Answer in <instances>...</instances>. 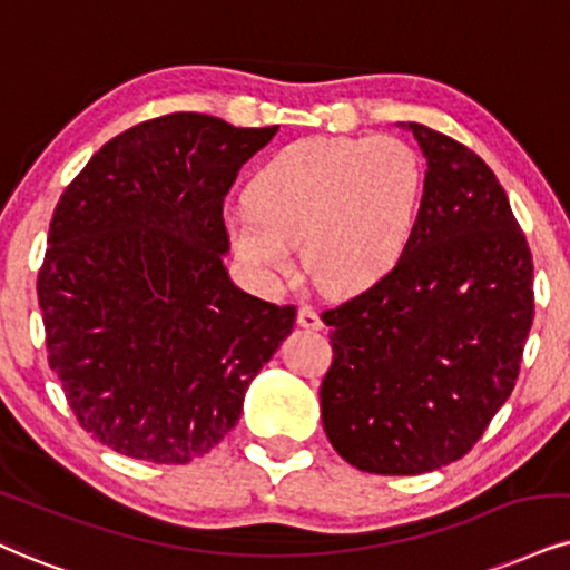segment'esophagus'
<instances>
[{
    "label": "esophagus",
    "instance_id": "obj_1",
    "mask_svg": "<svg viewBox=\"0 0 570 570\" xmlns=\"http://www.w3.org/2000/svg\"><path fill=\"white\" fill-rule=\"evenodd\" d=\"M298 325L306 327V330H320L322 327V320H320V312L314 306L308 304H301L298 306Z\"/></svg>",
    "mask_w": 570,
    "mask_h": 570
}]
</instances>
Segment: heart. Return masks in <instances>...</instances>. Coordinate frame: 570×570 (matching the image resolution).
Here are the masks:
<instances>
[{
	"label": "heart",
	"instance_id": "1",
	"mask_svg": "<svg viewBox=\"0 0 570 570\" xmlns=\"http://www.w3.org/2000/svg\"><path fill=\"white\" fill-rule=\"evenodd\" d=\"M423 181V160L396 137L301 139L253 177L248 206L227 219L232 250L262 277H283L304 243L322 291H364L410 248Z\"/></svg>",
	"mask_w": 570,
	"mask_h": 570
}]
</instances>
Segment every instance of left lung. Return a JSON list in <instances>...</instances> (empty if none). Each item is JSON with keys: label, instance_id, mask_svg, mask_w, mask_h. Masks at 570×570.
Wrapping results in <instances>:
<instances>
[{"label": "left lung", "instance_id": "8db88e82", "mask_svg": "<svg viewBox=\"0 0 570 570\" xmlns=\"http://www.w3.org/2000/svg\"><path fill=\"white\" fill-rule=\"evenodd\" d=\"M428 158L412 243L360 296L325 308L322 425L348 465L420 475L465 456L515 389L533 262L494 171L410 124Z\"/></svg>", "mask_w": 570, "mask_h": 570}]
</instances>
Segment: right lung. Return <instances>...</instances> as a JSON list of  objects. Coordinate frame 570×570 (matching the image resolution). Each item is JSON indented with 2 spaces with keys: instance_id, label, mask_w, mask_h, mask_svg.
<instances>
[{
  "instance_id": "right-lung-1",
  "label": "right lung",
  "mask_w": 570,
  "mask_h": 570,
  "mask_svg": "<svg viewBox=\"0 0 570 570\" xmlns=\"http://www.w3.org/2000/svg\"><path fill=\"white\" fill-rule=\"evenodd\" d=\"M277 126L203 114L110 139L60 195L37 293L47 360L83 431L135 460L187 465L235 428L296 306L229 279L224 198Z\"/></svg>"
}]
</instances>
